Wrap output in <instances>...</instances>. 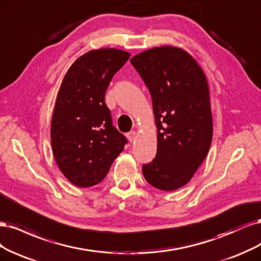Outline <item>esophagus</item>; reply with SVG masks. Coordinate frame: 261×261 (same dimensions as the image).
Returning <instances> with one entry per match:
<instances>
[{
    "label": "esophagus",
    "mask_w": 261,
    "mask_h": 261,
    "mask_svg": "<svg viewBox=\"0 0 261 261\" xmlns=\"http://www.w3.org/2000/svg\"><path fill=\"white\" fill-rule=\"evenodd\" d=\"M136 136H137V133L134 132V131H131V132L127 133V138H128V140H129L130 142H133V141H134V139H136Z\"/></svg>",
    "instance_id": "esophagus-1"
}]
</instances>
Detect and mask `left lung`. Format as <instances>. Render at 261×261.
<instances>
[{
    "label": "left lung",
    "instance_id": "left-lung-1",
    "mask_svg": "<svg viewBox=\"0 0 261 261\" xmlns=\"http://www.w3.org/2000/svg\"><path fill=\"white\" fill-rule=\"evenodd\" d=\"M153 102L157 153L143 165L145 180L162 191L180 189L204 162L213 140L209 88L200 66L174 46L147 49L131 58Z\"/></svg>",
    "mask_w": 261,
    "mask_h": 261
}]
</instances>
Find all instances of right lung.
Returning a JSON list of instances; mask_svg holds the SVG:
<instances>
[{"mask_svg": "<svg viewBox=\"0 0 261 261\" xmlns=\"http://www.w3.org/2000/svg\"><path fill=\"white\" fill-rule=\"evenodd\" d=\"M130 54L99 48L83 54L65 74L51 123L56 164L75 187L96 186L128 143L113 125L105 93Z\"/></svg>", "mask_w": 261, "mask_h": 261, "instance_id": "add662e5", "label": "right lung"}]
</instances>
